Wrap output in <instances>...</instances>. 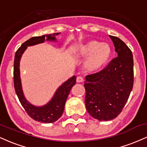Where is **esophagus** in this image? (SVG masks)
<instances>
[{
    "instance_id": "1",
    "label": "esophagus",
    "mask_w": 147,
    "mask_h": 147,
    "mask_svg": "<svg viewBox=\"0 0 147 147\" xmlns=\"http://www.w3.org/2000/svg\"><path fill=\"white\" fill-rule=\"evenodd\" d=\"M84 82V78L82 77H77V83H81V82Z\"/></svg>"
}]
</instances>
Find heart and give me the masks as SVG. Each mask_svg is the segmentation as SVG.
Segmentation results:
<instances>
[{"label":"heart","mask_w":147,"mask_h":147,"mask_svg":"<svg viewBox=\"0 0 147 147\" xmlns=\"http://www.w3.org/2000/svg\"><path fill=\"white\" fill-rule=\"evenodd\" d=\"M76 53L86 57L84 67L88 71H98L107 65L112 56V48L108 43L90 40L76 47Z\"/></svg>","instance_id":"b5f03b06"}]
</instances>
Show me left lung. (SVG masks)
I'll list each match as a JSON object with an SVG mask.
<instances>
[{
	"label": "left lung",
	"instance_id": "left-lung-1",
	"mask_svg": "<svg viewBox=\"0 0 147 147\" xmlns=\"http://www.w3.org/2000/svg\"><path fill=\"white\" fill-rule=\"evenodd\" d=\"M117 57L98 72L86 77L85 104L88 113L99 121L117 117L125 106L134 82L131 50L118 37L109 36Z\"/></svg>",
	"mask_w": 147,
	"mask_h": 147
}]
</instances>
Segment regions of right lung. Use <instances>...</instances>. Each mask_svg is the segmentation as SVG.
<instances>
[{
  "label": "right lung",
  "mask_w": 147,
  "mask_h": 147,
  "mask_svg": "<svg viewBox=\"0 0 147 147\" xmlns=\"http://www.w3.org/2000/svg\"><path fill=\"white\" fill-rule=\"evenodd\" d=\"M60 33H53L51 34H45L41 36H34L30 38L21 45V46L16 52L14 62V85L18 98L25 111L30 117L37 122L42 123H52L56 122L63 114L65 101L70 93L71 88L76 83V77L72 78L62 84L57 89L53 98L46 105L41 107H36L32 105L25 99L21 88L20 79L19 63L23 53L26 50L27 47L38 43H43L45 41H55V36Z\"/></svg>",
  "instance_id": "1"
}]
</instances>
